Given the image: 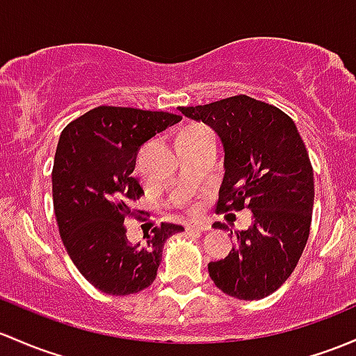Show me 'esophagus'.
<instances>
[{
	"mask_svg": "<svg viewBox=\"0 0 356 356\" xmlns=\"http://www.w3.org/2000/svg\"><path fill=\"white\" fill-rule=\"evenodd\" d=\"M208 223H203V222H189L186 223V230L188 232H208L209 230Z\"/></svg>",
	"mask_w": 356,
	"mask_h": 356,
	"instance_id": "1",
	"label": "esophagus"
}]
</instances>
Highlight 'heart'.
Wrapping results in <instances>:
<instances>
[{
	"instance_id": "b5f03b06",
	"label": "heart",
	"mask_w": 356,
	"mask_h": 356,
	"mask_svg": "<svg viewBox=\"0 0 356 356\" xmlns=\"http://www.w3.org/2000/svg\"><path fill=\"white\" fill-rule=\"evenodd\" d=\"M191 128H201V126H191Z\"/></svg>"
}]
</instances>
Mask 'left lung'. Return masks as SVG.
Here are the masks:
<instances>
[{
  "instance_id": "obj_1",
  "label": "left lung",
  "mask_w": 356,
  "mask_h": 356,
  "mask_svg": "<svg viewBox=\"0 0 356 356\" xmlns=\"http://www.w3.org/2000/svg\"><path fill=\"white\" fill-rule=\"evenodd\" d=\"M179 111L222 140L225 174L216 211H252V225L235 232L225 259L208 264L209 276L238 300L268 297L293 273L312 220L314 172L297 126L278 107L247 95ZM213 227L227 230L220 222Z\"/></svg>"
}]
</instances>
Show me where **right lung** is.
I'll use <instances>...</instances> for the list:
<instances>
[{"instance_id": "add662e5", "label": "right lung", "mask_w": 356, "mask_h": 356, "mask_svg": "<svg viewBox=\"0 0 356 356\" xmlns=\"http://www.w3.org/2000/svg\"><path fill=\"white\" fill-rule=\"evenodd\" d=\"M170 112L100 106L66 126L52 168V200L63 244L88 283L107 295L145 290L156 278L163 244L184 230L162 223L131 244L126 216L143 194L133 175L141 145L181 121Z\"/></svg>"}]
</instances>
